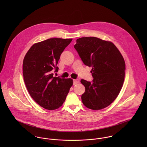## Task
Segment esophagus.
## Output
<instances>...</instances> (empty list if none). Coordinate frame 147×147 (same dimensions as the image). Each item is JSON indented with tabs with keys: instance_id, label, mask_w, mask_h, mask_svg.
Listing matches in <instances>:
<instances>
[{
	"instance_id": "esophagus-1",
	"label": "esophagus",
	"mask_w": 147,
	"mask_h": 147,
	"mask_svg": "<svg viewBox=\"0 0 147 147\" xmlns=\"http://www.w3.org/2000/svg\"><path fill=\"white\" fill-rule=\"evenodd\" d=\"M80 83V80L79 79H75L74 80V85H76V84H78Z\"/></svg>"
}]
</instances>
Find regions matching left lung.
<instances>
[{
  "label": "left lung",
  "mask_w": 147,
  "mask_h": 147,
  "mask_svg": "<svg viewBox=\"0 0 147 147\" xmlns=\"http://www.w3.org/2000/svg\"><path fill=\"white\" fill-rule=\"evenodd\" d=\"M74 47L84 64L92 67V83L81 80L85 88L82 102L92 110L104 109L116 99L122 88L126 69L124 58L113 42L97 37L80 38Z\"/></svg>",
  "instance_id": "1"
}]
</instances>
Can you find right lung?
<instances>
[{
    "label": "right lung",
    "mask_w": 147,
    "mask_h": 147,
    "mask_svg": "<svg viewBox=\"0 0 147 147\" xmlns=\"http://www.w3.org/2000/svg\"><path fill=\"white\" fill-rule=\"evenodd\" d=\"M72 39L49 38L37 42L26 53L22 64L24 82L32 98L42 107L55 110L63 105L70 88L71 78L54 76L61 54Z\"/></svg>",
    "instance_id": "add662e5"
}]
</instances>
